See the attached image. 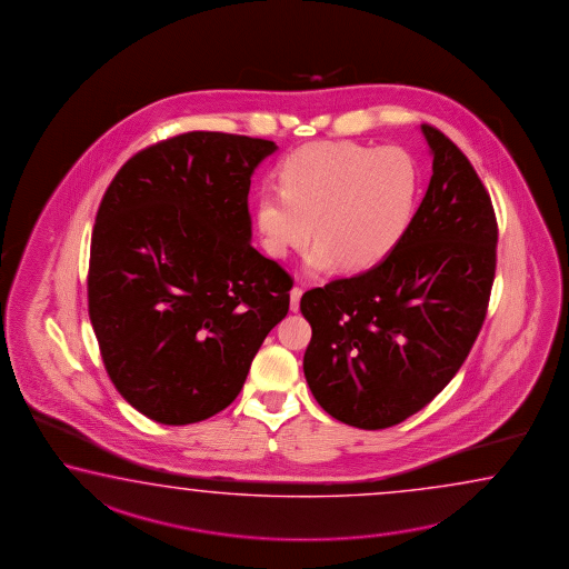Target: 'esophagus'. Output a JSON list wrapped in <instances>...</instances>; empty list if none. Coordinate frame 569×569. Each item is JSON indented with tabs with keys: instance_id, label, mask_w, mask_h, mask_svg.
Masks as SVG:
<instances>
[{
	"instance_id": "obj_1",
	"label": "esophagus",
	"mask_w": 569,
	"mask_h": 569,
	"mask_svg": "<svg viewBox=\"0 0 569 569\" xmlns=\"http://www.w3.org/2000/svg\"><path fill=\"white\" fill-rule=\"evenodd\" d=\"M302 288H293L290 291V310L291 312H298L300 310V300H302Z\"/></svg>"
}]
</instances>
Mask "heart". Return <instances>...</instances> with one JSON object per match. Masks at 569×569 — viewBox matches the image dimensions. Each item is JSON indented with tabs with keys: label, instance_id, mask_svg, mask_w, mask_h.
Instances as JSON below:
<instances>
[{
	"label": "heart",
	"instance_id": "b5f03b06",
	"mask_svg": "<svg viewBox=\"0 0 569 569\" xmlns=\"http://www.w3.org/2000/svg\"><path fill=\"white\" fill-rule=\"evenodd\" d=\"M419 172L401 148L313 141L279 166V186L259 188L256 222L267 253L286 259L312 237V273L338 261L360 271L393 251L413 217Z\"/></svg>",
	"mask_w": 569,
	"mask_h": 569
}]
</instances>
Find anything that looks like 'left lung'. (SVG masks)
Listing matches in <instances>:
<instances>
[{"label": "left lung", "instance_id": "8db88e82", "mask_svg": "<svg viewBox=\"0 0 569 569\" xmlns=\"http://www.w3.org/2000/svg\"><path fill=\"white\" fill-rule=\"evenodd\" d=\"M433 174L381 263L306 291L303 375L332 418L385 429L418 413L462 367L487 318L499 227L472 163L421 126Z\"/></svg>", "mask_w": 569, "mask_h": 569}]
</instances>
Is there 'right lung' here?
<instances>
[{
	"mask_svg": "<svg viewBox=\"0 0 569 569\" xmlns=\"http://www.w3.org/2000/svg\"><path fill=\"white\" fill-rule=\"evenodd\" d=\"M273 141L190 131L121 166L97 210L89 318L129 406L163 426L241 393L293 279L251 244L249 186Z\"/></svg>",
	"mask_w": 569,
	"mask_h": 569,
	"instance_id": "1",
	"label": "right lung"
}]
</instances>
